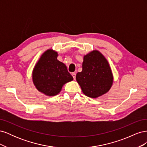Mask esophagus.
Instances as JSON below:
<instances>
[{
  "instance_id": "esophagus-1",
  "label": "esophagus",
  "mask_w": 147,
  "mask_h": 147,
  "mask_svg": "<svg viewBox=\"0 0 147 147\" xmlns=\"http://www.w3.org/2000/svg\"><path fill=\"white\" fill-rule=\"evenodd\" d=\"M72 75L74 79L75 80V78H76V74H75V73H72Z\"/></svg>"
}]
</instances>
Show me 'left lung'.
Returning <instances> with one entry per match:
<instances>
[{
  "label": "left lung",
  "mask_w": 147,
  "mask_h": 147,
  "mask_svg": "<svg viewBox=\"0 0 147 147\" xmlns=\"http://www.w3.org/2000/svg\"><path fill=\"white\" fill-rule=\"evenodd\" d=\"M76 80L84 95L97 98L110 90L113 76L104 56L99 51L93 50L84 56L82 71L77 74Z\"/></svg>",
  "instance_id": "left-lung-1"
}]
</instances>
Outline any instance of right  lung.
<instances>
[{
  "instance_id": "1",
  "label": "right lung",
  "mask_w": 147,
  "mask_h": 147,
  "mask_svg": "<svg viewBox=\"0 0 147 147\" xmlns=\"http://www.w3.org/2000/svg\"><path fill=\"white\" fill-rule=\"evenodd\" d=\"M57 53L49 49L41 55L32 71V81L37 90L48 96L59 94L64 84L72 81L66 65L57 60Z\"/></svg>"
}]
</instances>
